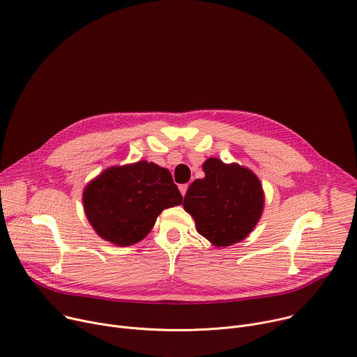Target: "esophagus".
I'll return each instance as SVG.
<instances>
[{"label":"esophagus","mask_w":357,"mask_h":357,"mask_svg":"<svg viewBox=\"0 0 357 357\" xmlns=\"http://www.w3.org/2000/svg\"><path fill=\"white\" fill-rule=\"evenodd\" d=\"M188 183H183V185H179V190H181V193H182V196H185L186 195V190H188Z\"/></svg>","instance_id":"esophagus-1"}]
</instances>
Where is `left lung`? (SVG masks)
I'll use <instances>...</instances> for the list:
<instances>
[{
    "instance_id": "left-lung-1",
    "label": "left lung",
    "mask_w": 357,
    "mask_h": 357,
    "mask_svg": "<svg viewBox=\"0 0 357 357\" xmlns=\"http://www.w3.org/2000/svg\"><path fill=\"white\" fill-rule=\"evenodd\" d=\"M202 168L205 178L193 181L183 199L197 233L216 247L244 240L264 209L260 179L248 168L219 158L206 160Z\"/></svg>"
}]
</instances>
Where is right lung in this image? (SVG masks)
Listing matches in <instances>:
<instances>
[{"label": "right lung", "instance_id": "right-lung-1", "mask_svg": "<svg viewBox=\"0 0 357 357\" xmlns=\"http://www.w3.org/2000/svg\"><path fill=\"white\" fill-rule=\"evenodd\" d=\"M182 195L168 169L146 161L112 167L89 182L83 206L96 233L120 247L141 241Z\"/></svg>", "mask_w": 357, "mask_h": 357}]
</instances>
